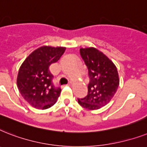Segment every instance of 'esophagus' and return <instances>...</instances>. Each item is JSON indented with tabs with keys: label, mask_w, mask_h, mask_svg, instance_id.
<instances>
[{
	"label": "esophagus",
	"mask_w": 147,
	"mask_h": 147,
	"mask_svg": "<svg viewBox=\"0 0 147 147\" xmlns=\"http://www.w3.org/2000/svg\"><path fill=\"white\" fill-rule=\"evenodd\" d=\"M67 85H68V86H71V85H72V82H71V81H70V82L68 83Z\"/></svg>",
	"instance_id": "esophagus-1"
}]
</instances>
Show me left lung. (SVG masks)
<instances>
[{"label":"left lung","mask_w":147,"mask_h":147,"mask_svg":"<svg viewBox=\"0 0 147 147\" xmlns=\"http://www.w3.org/2000/svg\"><path fill=\"white\" fill-rule=\"evenodd\" d=\"M80 53L88 68L90 83L87 96L78 98V103L89 110H97L107 105L117 92L119 86L117 67L95 48H82Z\"/></svg>","instance_id":"1"}]
</instances>
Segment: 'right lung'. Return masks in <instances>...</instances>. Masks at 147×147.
<instances>
[{
  "mask_svg": "<svg viewBox=\"0 0 147 147\" xmlns=\"http://www.w3.org/2000/svg\"><path fill=\"white\" fill-rule=\"evenodd\" d=\"M65 50L64 47L42 46L32 51L20 67L17 87L34 108L47 109L57 102L61 90L55 87L49 67L60 59Z\"/></svg>",
  "mask_w": 147,
  "mask_h": 147,
  "instance_id": "add662e5",
  "label": "right lung"
}]
</instances>
